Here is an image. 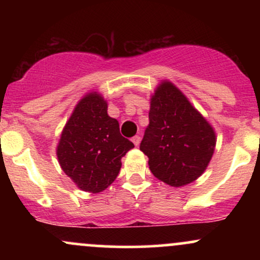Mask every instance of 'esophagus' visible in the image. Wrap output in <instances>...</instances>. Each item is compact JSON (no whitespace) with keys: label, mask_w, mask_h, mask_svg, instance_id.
<instances>
[{"label":"esophagus","mask_w":260,"mask_h":260,"mask_svg":"<svg viewBox=\"0 0 260 260\" xmlns=\"http://www.w3.org/2000/svg\"><path fill=\"white\" fill-rule=\"evenodd\" d=\"M132 142L134 143V145H139V143H140V137L139 136H134L133 138H132Z\"/></svg>","instance_id":"obj_1"}]
</instances>
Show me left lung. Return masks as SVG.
I'll return each mask as SVG.
<instances>
[{
  "instance_id": "obj_1",
  "label": "left lung",
  "mask_w": 260,
  "mask_h": 260,
  "mask_svg": "<svg viewBox=\"0 0 260 260\" xmlns=\"http://www.w3.org/2000/svg\"><path fill=\"white\" fill-rule=\"evenodd\" d=\"M213 127L171 82L164 80L150 99L149 126L140 150L149 169L172 187L196 181L207 169L215 149Z\"/></svg>"
}]
</instances>
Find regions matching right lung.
Segmentation results:
<instances>
[{
    "mask_svg": "<svg viewBox=\"0 0 260 260\" xmlns=\"http://www.w3.org/2000/svg\"><path fill=\"white\" fill-rule=\"evenodd\" d=\"M132 148L133 143L121 136L118 121L107 115L106 101L92 91L77 104L66 123L57 157L77 187L99 193L116 180L121 159Z\"/></svg>",
    "mask_w": 260,
    "mask_h": 260,
    "instance_id": "add662e5",
    "label": "right lung"
}]
</instances>
